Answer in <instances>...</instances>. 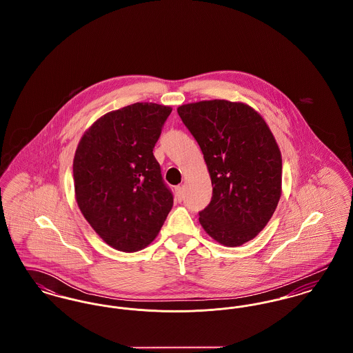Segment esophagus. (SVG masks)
Masks as SVG:
<instances>
[{
  "instance_id": "obj_1",
  "label": "esophagus",
  "mask_w": 353,
  "mask_h": 353,
  "mask_svg": "<svg viewBox=\"0 0 353 353\" xmlns=\"http://www.w3.org/2000/svg\"><path fill=\"white\" fill-rule=\"evenodd\" d=\"M174 200L176 202L183 201V188L181 186L174 188Z\"/></svg>"
}]
</instances>
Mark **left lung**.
<instances>
[{
    "label": "left lung",
    "mask_w": 353,
    "mask_h": 353,
    "mask_svg": "<svg viewBox=\"0 0 353 353\" xmlns=\"http://www.w3.org/2000/svg\"><path fill=\"white\" fill-rule=\"evenodd\" d=\"M177 112L197 140L213 197L203 230L223 246H241L268 225L282 194V154L263 118L245 103L202 101Z\"/></svg>",
    "instance_id": "left-lung-1"
}]
</instances>
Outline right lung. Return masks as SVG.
Returning a JSON list of instances; mask_svg holds the SVG:
<instances>
[{
	"mask_svg": "<svg viewBox=\"0 0 353 353\" xmlns=\"http://www.w3.org/2000/svg\"><path fill=\"white\" fill-rule=\"evenodd\" d=\"M168 105L134 103L98 119L74 156L78 206L101 239L119 252L143 250L157 236L173 194L153 156Z\"/></svg>",
	"mask_w": 353,
	"mask_h": 353,
	"instance_id": "right-lung-1",
	"label": "right lung"
}]
</instances>
